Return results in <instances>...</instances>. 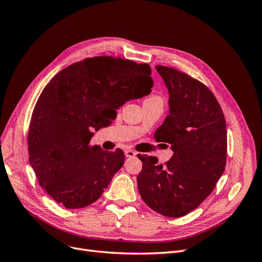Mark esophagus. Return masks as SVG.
Listing matches in <instances>:
<instances>
[{
	"mask_svg": "<svg viewBox=\"0 0 262 262\" xmlns=\"http://www.w3.org/2000/svg\"><path fill=\"white\" fill-rule=\"evenodd\" d=\"M124 155H125V157H129V158H131V157H134L137 155V153L134 152V150H132V149H126V150H124Z\"/></svg>",
	"mask_w": 262,
	"mask_h": 262,
	"instance_id": "obj_1",
	"label": "esophagus"
}]
</instances>
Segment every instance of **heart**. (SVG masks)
<instances>
[{
  "instance_id": "1",
  "label": "heart",
  "mask_w": 262,
  "mask_h": 262,
  "mask_svg": "<svg viewBox=\"0 0 262 262\" xmlns=\"http://www.w3.org/2000/svg\"><path fill=\"white\" fill-rule=\"evenodd\" d=\"M156 100H162V98L160 96H157V95H153V96H150L145 101H156Z\"/></svg>"
}]
</instances>
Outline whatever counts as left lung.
I'll list each match as a JSON object with an SVG mask.
<instances>
[{
    "label": "left lung",
    "instance_id": "obj_1",
    "mask_svg": "<svg viewBox=\"0 0 262 262\" xmlns=\"http://www.w3.org/2000/svg\"><path fill=\"white\" fill-rule=\"evenodd\" d=\"M167 87L169 114L154 134L169 143L172 156L158 165L139 154L142 170L139 192L155 212L180 217L207 199L223 175L227 155L226 122L215 96L207 86L172 68L155 67Z\"/></svg>",
    "mask_w": 262,
    "mask_h": 262
}]
</instances>
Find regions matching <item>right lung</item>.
<instances>
[{"mask_svg": "<svg viewBox=\"0 0 262 262\" xmlns=\"http://www.w3.org/2000/svg\"><path fill=\"white\" fill-rule=\"evenodd\" d=\"M146 63L94 57L63 69L47 84L31 116L29 163L39 184L67 209L98 200L122 167L124 153L90 146L101 110L146 96L153 87Z\"/></svg>", "mask_w": 262, "mask_h": 262, "instance_id": "add662e5", "label": "right lung"}]
</instances>
